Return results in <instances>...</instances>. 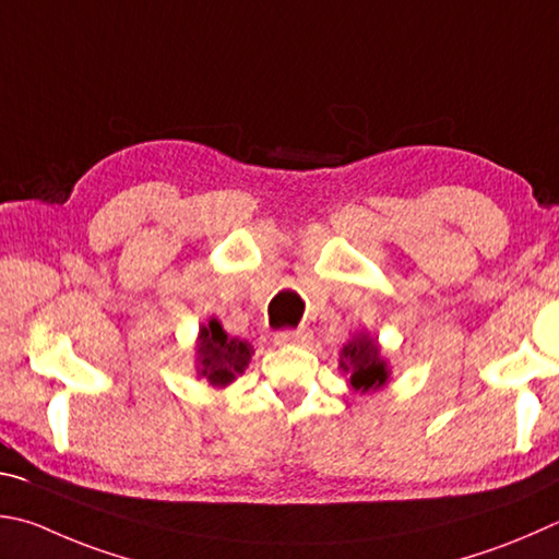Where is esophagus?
Wrapping results in <instances>:
<instances>
[{
	"label": "esophagus",
	"instance_id": "1",
	"mask_svg": "<svg viewBox=\"0 0 559 559\" xmlns=\"http://www.w3.org/2000/svg\"><path fill=\"white\" fill-rule=\"evenodd\" d=\"M312 340L310 330L300 328V330H281L273 334V342L278 344V347H293V344H298V347H302V344H308Z\"/></svg>",
	"mask_w": 559,
	"mask_h": 559
}]
</instances>
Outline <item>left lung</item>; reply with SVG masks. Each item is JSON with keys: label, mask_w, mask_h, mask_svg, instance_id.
Returning <instances> with one entry per match:
<instances>
[{"label": "left lung", "mask_w": 559, "mask_h": 559, "mask_svg": "<svg viewBox=\"0 0 559 559\" xmlns=\"http://www.w3.org/2000/svg\"><path fill=\"white\" fill-rule=\"evenodd\" d=\"M340 367L344 373H349V385L354 391H379L391 379V369L385 364L379 342L369 337L367 332L354 334L344 344L340 354Z\"/></svg>", "instance_id": "1"}]
</instances>
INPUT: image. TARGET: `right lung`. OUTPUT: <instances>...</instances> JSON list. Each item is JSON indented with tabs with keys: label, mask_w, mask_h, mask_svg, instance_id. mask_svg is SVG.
Masks as SVG:
<instances>
[{
	"label": "right lung",
	"mask_w": 559,
	"mask_h": 559,
	"mask_svg": "<svg viewBox=\"0 0 559 559\" xmlns=\"http://www.w3.org/2000/svg\"><path fill=\"white\" fill-rule=\"evenodd\" d=\"M198 373L205 377L212 385H227L235 381L239 373H245L251 361V344L229 337L222 330V324L212 318L207 324H202L198 334Z\"/></svg>",
	"instance_id": "1"
}]
</instances>
